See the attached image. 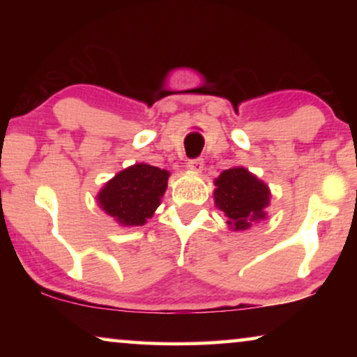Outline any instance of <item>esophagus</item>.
Masks as SVG:
<instances>
[{"instance_id":"1","label":"esophagus","mask_w":357,"mask_h":357,"mask_svg":"<svg viewBox=\"0 0 357 357\" xmlns=\"http://www.w3.org/2000/svg\"><path fill=\"white\" fill-rule=\"evenodd\" d=\"M203 165H204V160L202 159V158H198V159H192V160H188V164H187V167L192 170V172H202L203 170Z\"/></svg>"}]
</instances>
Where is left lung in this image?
<instances>
[{"label": "left lung", "instance_id": "left-lung-1", "mask_svg": "<svg viewBox=\"0 0 357 357\" xmlns=\"http://www.w3.org/2000/svg\"><path fill=\"white\" fill-rule=\"evenodd\" d=\"M214 203L234 231H245L252 222L266 218L265 208L270 204V188L245 167L224 170L214 180Z\"/></svg>", "mask_w": 357, "mask_h": 357}]
</instances>
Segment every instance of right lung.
Segmentation results:
<instances>
[{"label": "right lung", "mask_w": 357, "mask_h": 357, "mask_svg": "<svg viewBox=\"0 0 357 357\" xmlns=\"http://www.w3.org/2000/svg\"><path fill=\"white\" fill-rule=\"evenodd\" d=\"M169 170L135 164L109 180L97 195L104 211L120 226H144L167 190Z\"/></svg>", "instance_id": "right-lung-1"}]
</instances>
